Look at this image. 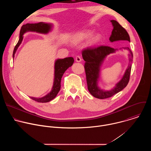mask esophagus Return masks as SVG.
<instances>
[{
    "label": "esophagus",
    "instance_id": "obj_1",
    "mask_svg": "<svg viewBox=\"0 0 151 151\" xmlns=\"http://www.w3.org/2000/svg\"><path fill=\"white\" fill-rule=\"evenodd\" d=\"M75 60H76V62L80 63V62L82 61V59H81V57H80V56L78 55V56H76V57Z\"/></svg>",
    "mask_w": 151,
    "mask_h": 151
}]
</instances>
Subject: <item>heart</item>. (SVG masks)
<instances>
[{"label":"heart","mask_w":151,"mask_h":151,"mask_svg":"<svg viewBox=\"0 0 151 151\" xmlns=\"http://www.w3.org/2000/svg\"><path fill=\"white\" fill-rule=\"evenodd\" d=\"M93 33H94L91 31L83 32L78 33L76 36V38L80 41L87 40L93 35ZM101 40H102L101 35L100 34H96V35H94L90 39V40L89 41V44L91 46H95V45H98L99 43L101 41Z\"/></svg>","instance_id":"b5f03b06"}]
</instances>
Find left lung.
Masks as SVG:
<instances>
[{
    "instance_id": "8db88e82",
    "label": "left lung",
    "mask_w": 151,
    "mask_h": 151,
    "mask_svg": "<svg viewBox=\"0 0 151 151\" xmlns=\"http://www.w3.org/2000/svg\"><path fill=\"white\" fill-rule=\"evenodd\" d=\"M111 22L114 29L109 37L110 42H114L119 40L130 42V36L124 28L115 20H111ZM123 49L127 50L129 51L128 65L121 80L110 90H104L99 87L100 69L106 57L111 54L115 53L118 50L107 46H100L97 48H88L82 51V58L85 61L84 68L88 90L94 97L100 99L111 97L122 90L127 85L130 79L133 55V52L129 48L127 47ZM119 50L122 49L120 48Z\"/></svg>"
}]
</instances>
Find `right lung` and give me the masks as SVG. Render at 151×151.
Returning a JSON list of instances; mask_svg holds the SVG:
<instances>
[{
    "label": "right lung",
    "mask_w": 151,
    "mask_h": 151,
    "mask_svg": "<svg viewBox=\"0 0 151 151\" xmlns=\"http://www.w3.org/2000/svg\"><path fill=\"white\" fill-rule=\"evenodd\" d=\"M52 27L53 25L51 23H47L44 22H40L39 23L35 24L27 23L23 25L19 32L18 42L15 47L13 51V58H14L15 54L18 48L23 41V35L24 33L28 32H34L42 34H47L52 30ZM73 62L74 59L73 57H66L63 59H57L54 63V78L51 91L42 97L37 98L30 97V98L33 100L40 103H47L53 100L57 96V94L60 90L61 78L64 73L69 68L72 66Z\"/></svg>",
    "instance_id": "right-lung-1"
}]
</instances>
